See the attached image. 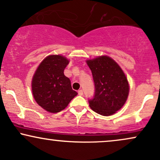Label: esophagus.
<instances>
[{
    "label": "esophagus",
    "mask_w": 160,
    "mask_h": 160,
    "mask_svg": "<svg viewBox=\"0 0 160 160\" xmlns=\"http://www.w3.org/2000/svg\"><path fill=\"white\" fill-rule=\"evenodd\" d=\"M78 95H83V92H82V89H80V90H78Z\"/></svg>",
    "instance_id": "34e87169"
}]
</instances>
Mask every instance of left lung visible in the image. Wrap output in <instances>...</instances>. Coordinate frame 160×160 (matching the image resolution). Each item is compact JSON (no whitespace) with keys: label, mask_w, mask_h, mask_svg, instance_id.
<instances>
[{"label":"left lung","mask_w":160,"mask_h":160,"mask_svg":"<svg viewBox=\"0 0 160 160\" xmlns=\"http://www.w3.org/2000/svg\"><path fill=\"white\" fill-rule=\"evenodd\" d=\"M95 84L93 98L89 99L92 109L98 114H113L124 105L129 87L123 71L108 56L88 60Z\"/></svg>","instance_id":"1"}]
</instances>
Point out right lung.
Instances as JSON below:
<instances>
[{
  "mask_svg": "<svg viewBox=\"0 0 160 160\" xmlns=\"http://www.w3.org/2000/svg\"><path fill=\"white\" fill-rule=\"evenodd\" d=\"M68 63L67 58L59 55L47 56L33 77L34 98L40 107L50 113L64 110L78 95L72 89L71 80L64 74Z\"/></svg>",
  "mask_w": 160,
  "mask_h": 160,
  "instance_id": "right-lung-1",
  "label": "right lung"
}]
</instances>
